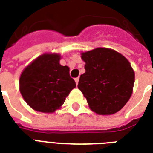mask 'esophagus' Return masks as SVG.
Wrapping results in <instances>:
<instances>
[{"mask_svg": "<svg viewBox=\"0 0 153 153\" xmlns=\"http://www.w3.org/2000/svg\"><path fill=\"white\" fill-rule=\"evenodd\" d=\"M75 83H76V84H78V83H79V77H78V78H76V79H75Z\"/></svg>", "mask_w": 153, "mask_h": 153, "instance_id": "esophagus-1", "label": "esophagus"}]
</instances>
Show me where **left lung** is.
Instances as JSON below:
<instances>
[{"mask_svg": "<svg viewBox=\"0 0 153 153\" xmlns=\"http://www.w3.org/2000/svg\"><path fill=\"white\" fill-rule=\"evenodd\" d=\"M85 73L80 75L79 89L90 109L98 115H112L127 103L133 93L134 71L123 55L98 47L81 53Z\"/></svg>", "mask_w": 153, "mask_h": 153, "instance_id": "obj_1", "label": "left lung"}]
</instances>
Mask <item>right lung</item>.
Returning a JSON list of instances; mask_svg holds the SVG:
<instances>
[{"mask_svg": "<svg viewBox=\"0 0 153 153\" xmlns=\"http://www.w3.org/2000/svg\"><path fill=\"white\" fill-rule=\"evenodd\" d=\"M59 54L45 53L23 70L19 91L28 106L37 111L52 113L60 109L76 87L70 68L60 64Z\"/></svg>", "mask_w": 153, "mask_h": 153, "instance_id": "right-lung-1", "label": "right lung"}]
</instances>
